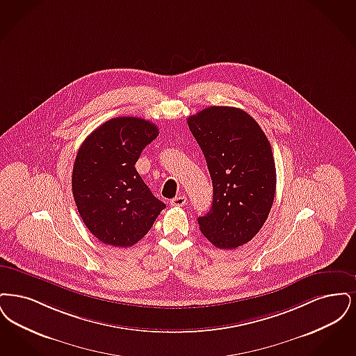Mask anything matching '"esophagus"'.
<instances>
[{
	"label": "esophagus",
	"mask_w": 356,
	"mask_h": 356,
	"mask_svg": "<svg viewBox=\"0 0 356 356\" xmlns=\"http://www.w3.org/2000/svg\"><path fill=\"white\" fill-rule=\"evenodd\" d=\"M186 203V197H175L170 201L171 206H175V207H182Z\"/></svg>",
	"instance_id": "esophagus-1"
}]
</instances>
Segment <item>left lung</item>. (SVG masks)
I'll return each instance as SVG.
<instances>
[{
	"mask_svg": "<svg viewBox=\"0 0 356 356\" xmlns=\"http://www.w3.org/2000/svg\"><path fill=\"white\" fill-rule=\"evenodd\" d=\"M213 181V204L198 218L218 248H236L262 229L271 210L277 171L270 142L246 111L210 106L187 118Z\"/></svg>",
	"mask_w": 356,
	"mask_h": 356,
	"instance_id": "left-lung-1",
	"label": "left lung"
}]
</instances>
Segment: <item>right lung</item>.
Masks as SVG:
<instances>
[{
  "instance_id": "right-lung-1",
  "label": "right lung",
  "mask_w": 356,
  "mask_h": 356,
  "mask_svg": "<svg viewBox=\"0 0 356 356\" xmlns=\"http://www.w3.org/2000/svg\"><path fill=\"white\" fill-rule=\"evenodd\" d=\"M158 133L150 121L117 117L98 126L78 149L74 201L85 226L105 245H136L166 207L136 170L142 150Z\"/></svg>"
}]
</instances>
